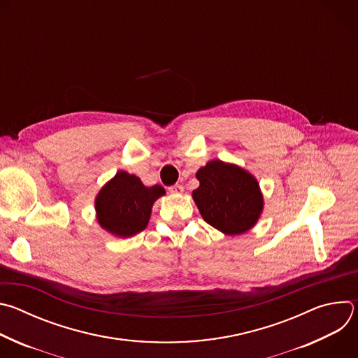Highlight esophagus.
Listing matches in <instances>:
<instances>
[{
  "instance_id": "esophagus-1",
  "label": "esophagus",
  "mask_w": 358,
  "mask_h": 358,
  "mask_svg": "<svg viewBox=\"0 0 358 358\" xmlns=\"http://www.w3.org/2000/svg\"><path fill=\"white\" fill-rule=\"evenodd\" d=\"M169 191H170L171 194H181V192L184 191V187H182L181 184H174V185H171V187L169 188Z\"/></svg>"
}]
</instances>
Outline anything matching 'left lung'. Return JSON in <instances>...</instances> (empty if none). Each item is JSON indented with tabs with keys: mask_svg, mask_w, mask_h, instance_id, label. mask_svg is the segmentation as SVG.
Segmentation results:
<instances>
[{
	"mask_svg": "<svg viewBox=\"0 0 358 358\" xmlns=\"http://www.w3.org/2000/svg\"><path fill=\"white\" fill-rule=\"evenodd\" d=\"M195 177L192 198L201 217L225 235H241L258 222L264 210L259 182L239 166L211 160Z\"/></svg>",
	"mask_w": 358,
	"mask_h": 358,
	"instance_id": "1",
	"label": "left lung"
}]
</instances>
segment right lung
<instances>
[{
  "instance_id": "obj_1",
  "label": "right lung",
  "mask_w": 358,
  "mask_h": 358,
  "mask_svg": "<svg viewBox=\"0 0 358 358\" xmlns=\"http://www.w3.org/2000/svg\"><path fill=\"white\" fill-rule=\"evenodd\" d=\"M164 194L162 185L145 187L134 174L119 171L94 199L97 222L115 236H133L147 227L152 203Z\"/></svg>"
}]
</instances>
